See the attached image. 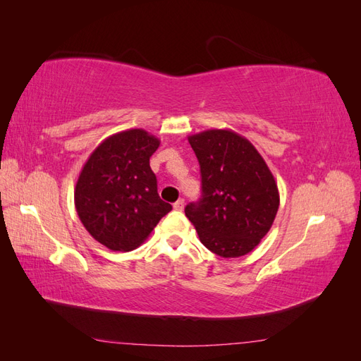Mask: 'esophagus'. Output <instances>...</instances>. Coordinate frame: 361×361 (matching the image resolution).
<instances>
[{
    "instance_id": "34e87169",
    "label": "esophagus",
    "mask_w": 361,
    "mask_h": 361,
    "mask_svg": "<svg viewBox=\"0 0 361 361\" xmlns=\"http://www.w3.org/2000/svg\"><path fill=\"white\" fill-rule=\"evenodd\" d=\"M183 204H185V202H183V199H179L176 203L173 204V207H174V211H182L183 209Z\"/></svg>"
}]
</instances>
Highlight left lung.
<instances>
[{"label":"left lung","mask_w":361,"mask_h":361,"mask_svg":"<svg viewBox=\"0 0 361 361\" xmlns=\"http://www.w3.org/2000/svg\"><path fill=\"white\" fill-rule=\"evenodd\" d=\"M200 164L202 197L185 207L202 244L221 257L250 253L274 223L280 195L265 159L231 129L188 137Z\"/></svg>","instance_id":"obj_1"}]
</instances>
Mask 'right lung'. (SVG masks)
<instances>
[{
	"instance_id": "obj_1",
	"label": "right lung",
	"mask_w": 361,
	"mask_h": 361,
	"mask_svg": "<svg viewBox=\"0 0 361 361\" xmlns=\"http://www.w3.org/2000/svg\"><path fill=\"white\" fill-rule=\"evenodd\" d=\"M161 141L145 129L105 138L75 185V207L85 231L113 251L143 244L171 204L159 199L149 159Z\"/></svg>"
}]
</instances>
